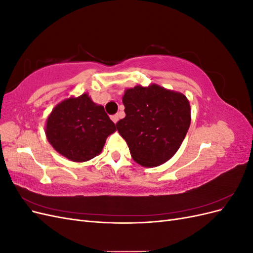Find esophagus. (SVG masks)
<instances>
[{
    "label": "esophagus",
    "instance_id": "1",
    "mask_svg": "<svg viewBox=\"0 0 253 253\" xmlns=\"http://www.w3.org/2000/svg\"><path fill=\"white\" fill-rule=\"evenodd\" d=\"M111 119L115 122V124H116V122L118 121V119H119V116H118V115L117 114H115V115H112V116H111Z\"/></svg>",
    "mask_w": 253,
    "mask_h": 253
}]
</instances>
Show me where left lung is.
Returning a JSON list of instances; mask_svg holds the SVG:
<instances>
[{"label": "left lung", "mask_w": 253, "mask_h": 253, "mask_svg": "<svg viewBox=\"0 0 253 253\" xmlns=\"http://www.w3.org/2000/svg\"><path fill=\"white\" fill-rule=\"evenodd\" d=\"M126 117L117 129L136 163L157 167L169 160L185 139L191 111L185 95L152 84L128 88L122 98Z\"/></svg>", "instance_id": "1"}]
</instances>
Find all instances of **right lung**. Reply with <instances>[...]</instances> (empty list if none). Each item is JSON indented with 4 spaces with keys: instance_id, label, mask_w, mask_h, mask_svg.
Returning <instances> with one entry per match:
<instances>
[{
    "instance_id": "1",
    "label": "right lung",
    "mask_w": 253,
    "mask_h": 253,
    "mask_svg": "<svg viewBox=\"0 0 253 253\" xmlns=\"http://www.w3.org/2000/svg\"><path fill=\"white\" fill-rule=\"evenodd\" d=\"M116 131L102 105L87 94L59 103L47 118L46 136L52 148L73 162H87L101 153L108 136Z\"/></svg>"
}]
</instances>
